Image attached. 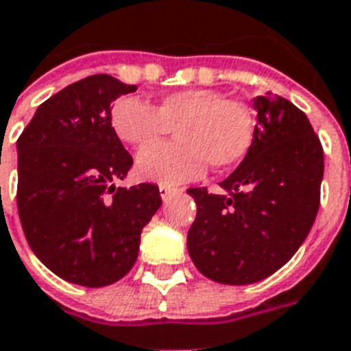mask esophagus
<instances>
[{
	"label": "esophagus",
	"mask_w": 351,
	"mask_h": 351,
	"mask_svg": "<svg viewBox=\"0 0 351 351\" xmlns=\"http://www.w3.org/2000/svg\"><path fill=\"white\" fill-rule=\"evenodd\" d=\"M158 191H160V196H162L164 200H166V198H168L170 195H173V193H178V189L168 187V185H160V187H158Z\"/></svg>",
	"instance_id": "1"
}]
</instances>
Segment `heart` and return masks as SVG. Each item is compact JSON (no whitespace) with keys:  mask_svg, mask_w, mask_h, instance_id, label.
I'll list each match as a JSON object with an SVG mask.
<instances>
[{"mask_svg":"<svg viewBox=\"0 0 351 351\" xmlns=\"http://www.w3.org/2000/svg\"><path fill=\"white\" fill-rule=\"evenodd\" d=\"M111 128L128 145H147L138 153L136 171L141 180L160 185L198 180L208 164L215 171L228 170L247 155L255 138L250 108L211 88L171 92L155 106L123 96L111 108ZM170 130L176 144L148 145Z\"/></svg>","mask_w":351,"mask_h":351,"instance_id":"1","label":"heart"}]
</instances>
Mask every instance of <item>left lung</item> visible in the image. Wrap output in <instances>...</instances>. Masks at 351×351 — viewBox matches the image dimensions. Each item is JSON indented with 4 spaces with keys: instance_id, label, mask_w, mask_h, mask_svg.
<instances>
[{
    "instance_id": "8db88e82",
    "label": "left lung",
    "mask_w": 351,
    "mask_h": 351,
    "mask_svg": "<svg viewBox=\"0 0 351 351\" xmlns=\"http://www.w3.org/2000/svg\"><path fill=\"white\" fill-rule=\"evenodd\" d=\"M255 138L221 195L189 189L196 219L187 250L206 278L227 285L265 280L306 240L319 210L323 149L308 117L268 92L253 98Z\"/></svg>"
}]
</instances>
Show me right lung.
I'll list each match as a JSON object with an SVG mask.
<instances>
[{
  "mask_svg": "<svg viewBox=\"0 0 351 351\" xmlns=\"http://www.w3.org/2000/svg\"><path fill=\"white\" fill-rule=\"evenodd\" d=\"M106 73L69 84L37 108L16 141V204L29 247L62 280L104 287L130 272L156 185L115 187L132 156L111 128V104L136 92Z\"/></svg>",
  "mask_w": 351,
  "mask_h": 351,
  "instance_id": "right-lung-1",
  "label": "right lung"
}]
</instances>
